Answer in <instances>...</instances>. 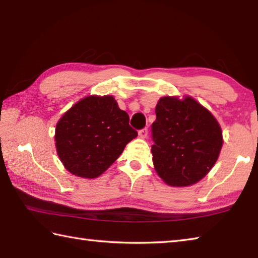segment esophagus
Instances as JSON below:
<instances>
[{
    "mask_svg": "<svg viewBox=\"0 0 258 258\" xmlns=\"http://www.w3.org/2000/svg\"><path fill=\"white\" fill-rule=\"evenodd\" d=\"M147 134H149V131H147L146 127L139 131V135H140V138H142V139H146L147 138Z\"/></svg>",
    "mask_w": 258,
    "mask_h": 258,
    "instance_id": "34e87169",
    "label": "esophagus"
}]
</instances>
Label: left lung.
Masks as SVG:
<instances>
[{
	"instance_id": "obj_1",
	"label": "left lung",
	"mask_w": 258,
	"mask_h": 258,
	"mask_svg": "<svg viewBox=\"0 0 258 258\" xmlns=\"http://www.w3.org/2000/svg\"><path fill=\"white\" fill-rule=\"evenodd\" d=\"M152 124L153 163L164 182L189 186L199 182L216 163L223 145L221 126L194 98H160Z\"/></svg>"
}]
</instances>
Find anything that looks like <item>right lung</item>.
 I'll return each mask as SVG.
<instances>
[{"label": "right lung", "instance_id": "add662e5", "mask_svg": "<svg viewBox=\"0 0 258 258\" xmlns=\"http://www.w3.org/2000/svg\"><path fill=\"white\" fill-rule=\"evenodd\" d=\"M111 95L87 96L58 120L55 145L59 160L79 177L100 176L138 136Z\"/></svg>", "mask_w": 258, "mask_h": 258}]
</instances>
